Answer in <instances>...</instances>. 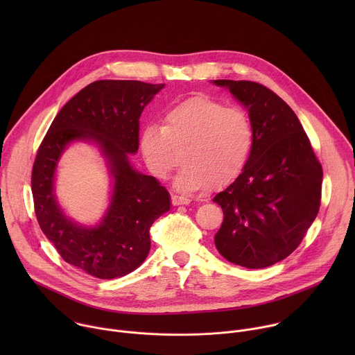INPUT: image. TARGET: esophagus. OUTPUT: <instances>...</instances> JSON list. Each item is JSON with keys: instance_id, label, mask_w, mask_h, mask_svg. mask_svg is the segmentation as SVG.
Here are the masks:
<instances>
[{"instance_id": "obj_1", "label": "esophagus", "mask_w": 355, "mask_h": 355, "mask_svg": "<svg viewBox=\"0 0 355 355\" xmlns=\"http://www.w3.org/2000/svg\"><path fill=\"white\" fill-rule=\"evenodd\" d=\"M171 200H173V205H188L191 202L189 198H187L184 195H177V193H174L171 196Z\"/></svg>"}]
</instances>
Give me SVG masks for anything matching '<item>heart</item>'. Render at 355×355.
Wrapping results in <instances>:
<instances>
[{
  "label": "heart",
  "mask_w": 355,
  "mask_h": 355,
  "mask_svg": "<svg viewBox=\"0 0 355 355\" xmlns=\"http://www.w3.org/2000/svg\"><path fill=\"white\" fill-rule=\"evenodd\" d=\"M252 144L254 126L240 107H225L209 96H193L170 108L163 125L150 123L140 133V150L147 168L166 180L185 166L175 185L198 191L226 185L244 170Z\"/></svg>",
  "instance_id": "obj_1"
}]
</instances>
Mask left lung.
Instances as JSON below:
<instances>
[{
    "instance_id": "obj_1",
    "label": "left lung",
    "mask_w": 355,
    "mask_h": 355,
    "mask_svg": "<svg viewBox=\"0 0 355 355\" xmlns=\"http://www.w3.org/2000/svg\"><path fill=\"white\" fill-rule=\"evenodd\" d=\"M247 108L254 144L241 174L214 202L223 209L215 245L230 263L266 268L300 244L318 216L323 170L291 107L254 81L215 80Z\"/></svg>"
}]
</instances>
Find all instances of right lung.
<instances>
[{"mask_svg":"<svg viewBox=\"0 0 355 355\" xmlns=\"http://www.w3.org/2000/svg\"><path fill=\"white\" fill-rule=\"evenodd\" d=\"M162 88L135 80L94 81L60 110L37 148L31 180L37 223L66 263L92 277L112 279L136 270L148 254L151 225L170 211L168 191L129 163L139 148L140 115ZM74 139L95 141L114 177L112 205L95 228L73 224L55 202V166Z\"/></svg>","mask_w":355,"mask_h":355,"instance_id":"obj_1","label":"right lung"}]
</instances>
